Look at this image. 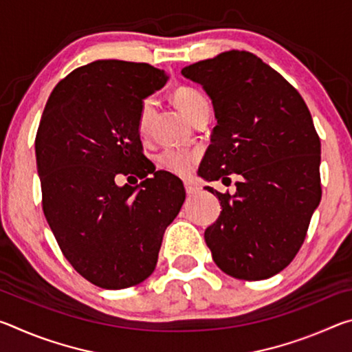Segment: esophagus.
<instances>
[{"label":"esophagus","mask_w":352,"mask_h":352,"mask_svg":"<svg viewBox=\"0 0 352 352\" xmlns=\"http://www.w3.org/2000/svg\"><path fill=\"white\" fill-rule=\"evenodd\" d=\"M184 189H186V194L188 195H194V194L199 192L200 188L195 183H192V182H184Z\"/></svg>","instance_id":"1"}]
</instances>
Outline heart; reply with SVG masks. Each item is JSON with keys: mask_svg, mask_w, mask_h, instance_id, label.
<instances>
[{"mask_svg": "<svg viewBox=\"0 0 352 352\" xmlns=\"http://www.w3.org/2000/svg\"><path fill=\"white\" fill-rule=\"evenodd\" d=\"M172 99H174L178 109H180L189 119L192 118L194 113L200 110L201 107L208 105V99L205 98V94L195 90L192 87H178L174 94H172ZM152 99H146L144 102H142L140 111L141 129H144L147 126L148 118H151L152 113ZM195 160H197L195 152L182 151V148H166V151L160 155V164L178 175H186L188 172L192 169Z\"/></svg>", "mask_w": 352, "mask_h": 352, "instance_id": "1", "label": "heart"}]
</instances>
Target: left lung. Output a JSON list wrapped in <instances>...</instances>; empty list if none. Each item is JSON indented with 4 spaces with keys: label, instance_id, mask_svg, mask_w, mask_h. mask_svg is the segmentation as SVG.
<instances>
[{
    "label": "left lung",
    "instance_id": "1",
    "mask_svg": "<svg viewBox=\"0 0 352 352\" xmlns=\"http://www.w3.org/2000/svg\"><path fill=\"white\" fill-rule=\"evenodd\" d=\"M210 96L217 126L199 168L206 182H231L219 219L205 230L212 259L226 275L259 281L295 258L321 199V144L294 87L247 51H225L182 69Z\"/></svg>",
    "mask_w": 352,
    "mask_h": 352
}]
</instances>
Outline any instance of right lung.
<instances>
[{
	"mask_svg": "<svg viewBox=\"0 0 352 352\" xmlns=\"http://www.w3.org/2000/svg\"><path fill=\"white\" fill-rule=\"evenodd\" d=\"M168 80L148 63L96 60L58 82L41 115L35 157L45 217L74 270L102 289L152 275L186 197L180 178L155 170L141 152V105ZM118 173L143 182L118 187Z\"/></svg>",
	"mask_w": 352,
	"mask_h": 352,
	"instance_id": "obj_1",
	"label": "right lung"
}]
</instances>
